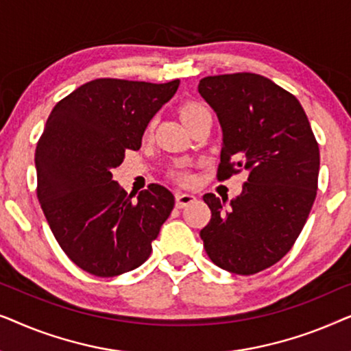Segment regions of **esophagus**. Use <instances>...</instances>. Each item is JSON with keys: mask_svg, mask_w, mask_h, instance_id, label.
Returning <instances> with one entry per match:
<instances>
[{"mask_svg": "<svg viewBox=\"0 0 351 351\" xmlns=\"http://www.w3.org/2000/svg\"><path fill=\"white\" fill-rule=\"evenodd\" d=\"M195 199H196L195 196L190 193H176V206L179 209L185 208V206H189L190 203H193Z\"/></svg>", "mask_w": 351, "mask_h": 351, "instance_id": "34e87169", "label": "esophagus"}]
</instances>
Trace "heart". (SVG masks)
Masks as SVG:
<instances>
[{"label":"heart","instance_id":"obj_1","mask_svg":"<svg viewBox=\"0 0 351 351\" xmlns=\"http://www.w3.org/2000/svg\"><path fill=\"white\" fill-rule=\"evenodd\" d=\"M204 110H208V108L203 107V105H201V104L189 102V104L182 105V108H180V117H182V119H184V121H186V119H189V118L195 117V114H198L199 112H204ZM172 176H174V179L179 180L180 184H186V182L190 180V176L186 174V172H184V171H177V172H174V174H172Z\"/></svg>","mask_w":351,"mask_h":351}]
</instances>
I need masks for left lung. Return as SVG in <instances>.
<instances>
[{
    "mask_svg": "<svg viewBox=\"0 0 351 351\" xmlns=\"http://www.w3.org/2000/svg\"><path fill=\"white\" fill-rule=\"evenodd\" d=\"M198 90L223 134L217 179L247 174L232 201L203 196L213 215L199 237L215 265L254 275L291 251L308 219L318 190V142L299 100L265 76H206Z\"/></svg>",
    "mask_w": 351,
    "mask_h": 351,
    "instance_id": "8db88e82",
    "label": "left lung"
}]
</instances>
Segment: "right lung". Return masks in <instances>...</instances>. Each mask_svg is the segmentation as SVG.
<instances>
[{
  "label": "right lung",
  "mask_w": 351,
  "mask_h": 351,
  "mask_svg": "<svg viewBox=\"0 0 351 351\" xmlns=\"http://www.w3.org/2000/svg\"><path fill=\"white\" fill-rule=\"evenodd\" d=\"M180 81L165 84L99 78L56 105L36 143V193L69 258L94 276H118L152 254L174 195L150 184L132 201L112 171L142 136Z\"/></svg>",
  "instance_id": "1"
}]
</instances>
